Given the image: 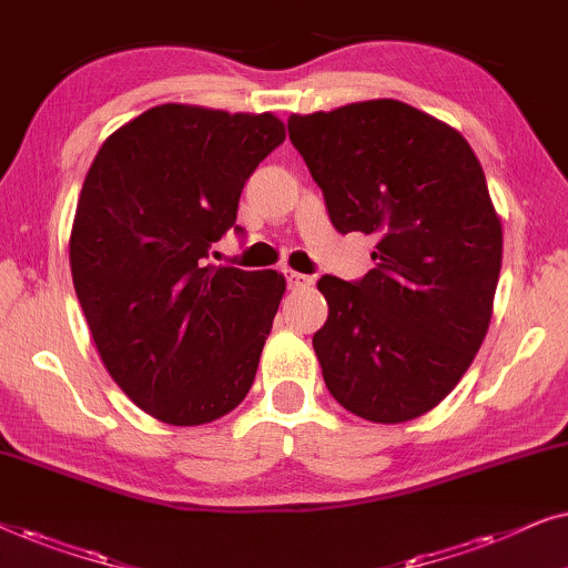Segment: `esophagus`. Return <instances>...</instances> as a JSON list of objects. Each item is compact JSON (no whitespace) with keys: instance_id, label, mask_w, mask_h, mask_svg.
<instances>
[{"instance_id":"1","label":"esophagus","mask_w":568,"mask_h":568,"mask_svg":"<svg viewBox=\"0 0 568 568\" xmlns=\"http://www.w3.org/2000/svg\"><path fill=\"white\" fill-rule=\"evenodd\" d=\"M285 280H288V285L293 291L308 288V285L314 283L312 275H304V272H293V270H285Z\"/></svg>"}]
</instances>
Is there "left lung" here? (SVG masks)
Returning <instances> with one entry per match:
<instances>
[{
  "instance_id": "1",
  "label": "left lung",
  "mask_w": 568,
  "mask_h": 568,
  "mask_svg": "<svg viewBox=\"0 0 568 568\" xmlns=\"http://www.w3.org/2000/svg\"><path fill=\"white\" fill-rule=\"evenodd\" d=\"M288 134L332 225L376 236L374 270L316 283L324 384L366 420L418 418L463 379L494 312L504 236L486 173L463 134L392 98L293 113Z\"/></svg>"
}]
</instances>
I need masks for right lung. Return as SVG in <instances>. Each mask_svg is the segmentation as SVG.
I'll use <instances>...</instances> for the list:
<instances>
[{"label": "right lung", "instance_id": "add662e5", "mask_svg": "<svg viewBox=\"0 0 568 568\" xmlns=\"http://www.w3.org/2000/svg\"><path fill=\"white\" fill-rule=\"evenodd\" d=\"M285 126L272 113L155 105L111 134L82 184L70 264L95 347L126 397L202 426L252 389L285 277L207 262Z\"/></svg>", "mask_w": 568, "mask_h": 568}]
</instances>
